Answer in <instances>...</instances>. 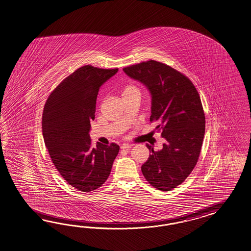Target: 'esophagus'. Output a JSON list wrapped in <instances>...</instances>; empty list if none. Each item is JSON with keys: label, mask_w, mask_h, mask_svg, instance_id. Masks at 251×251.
Segmentation results:
<instances>
[{"label": "esophagus", "mask_w": 251, "mask_h": 251, "mask_svg": "<svg viewBox=\"0 0 251 251\" xmlns=\"http://www.w3.org/2000/svg\"><path fill=\"white\" fill-rule=\"evenodd\" d=\"M130 148H131V145L128 144V143H123V145L121 146L122 150H128V149H130Z\"/></svg>", "instance_id": "34e87169"}]
</instances>
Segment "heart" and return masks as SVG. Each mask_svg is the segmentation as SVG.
<instances>
[{"mask_svg": "<svg viewBox=\"0 0 251 251\" xmlns=\"http://www.w3.org/2000/svg\"><path fill=\"white\" fill-rule=\"evenodd\" d=\"M135 91H138V89L133 85H127L123 91V94H126V93H129V92H135Z\"/></svg>", "mask_w": 251, "mask_h": 251, "instance_id": "obj_1", "label": "heart"}]
</instances>
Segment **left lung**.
Masks as SVG:
<instances>
[{
  "label": "left lung",
  "mask_w": 251,
  "mask_h": 251,
  "mask_svg": "<svg viewBox=\"0 0 251 251\" xmlns=\"http://www.w3.org/2000/svg\"><path fill=\"white\" fill-rule=\"evenodd\" d=\"M140 81L151 97L150 121L161 129L166 142L141 166L148 182L159 190L176 188L193 171L205 134V115L195 86L185 75L159 61H148L123 69Z\"/></svg>",
  "instance_id": "1"
}]
</instances>
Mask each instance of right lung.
<instances>
[{"instance_id":"add662e5","label":"right lung","mask_w":251,"mask_h":251,"mask_svg":"<svg viewBox=\"0 0 251 251\" xmlns=\"http://www.w3.org/2000/svg\"><path fill=\"white\" fill-rule=\"evenodd\" d=\"M85 65L57 86L43 114V140L56 169L68 184L83 192L107 180L120 147L115 143L91 145L99 90L118 73Z\"/></svg>"}]
</instances>
